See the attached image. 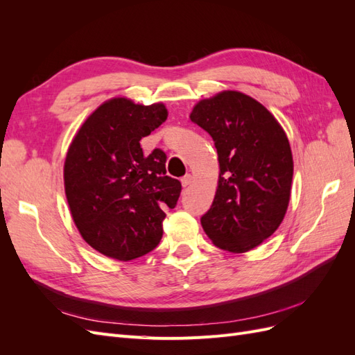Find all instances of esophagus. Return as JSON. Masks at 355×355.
<instances>
[{"mask_svg": "<svg viewBox=\"0 0 355 355\" xmlns=\"http://www.w3.org/2000/svg\"><path fill=\"white\" fill-rule=\"evenodd\" d=\"M191 184H192V176L191 175H187V176L182 178V185H184L185 188L189 187Z\"/></svg>", "mask_w": 355, "mask_h": 355, "instance_id": "esophagus-1", "label": "esophagus"}]
</instances>
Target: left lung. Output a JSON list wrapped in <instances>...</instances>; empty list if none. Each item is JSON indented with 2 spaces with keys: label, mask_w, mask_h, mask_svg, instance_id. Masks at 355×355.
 Returning <instances> with one entry per match:
<instances>
[{
  "label": "left lung",
  "mask_w": 355,
  "mask_h": 355,
  "mask_svg": "<svg viewBox=\"0 0 355 355\" xmlns=\"http://www.w3.org/2000/svg\"><path fill=\"white\" fill-rule=\"evenodd\" d=\"M189 118L214 142L219 179L201 218L213 244L245 253L277 231L290 201L293 157L286 132L262 103L223 90L200 101Z\"/></svg>",
  "instance_id": "obj_1"
}]
</instances>
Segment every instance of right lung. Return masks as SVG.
Returning <instances> with one entry per match:
<instances>
[{
	"label": "right lung",
	"instance_id": "1",
	"mask_svg": "<svg viewBox=\"0 0 355 355\" xmlns=\"http://www.w3.org/2000/svg\"><path fill=\"white\" fill-rule=\"evenodd\" d=\"M167 115L161 102L112 98L87 116L68 148L63 182L73 223L85 243L112 259L154 250L163 209H173L180 196V182L166 176V154L145 155L141 148Z\"/></svg>",
	"mask_w": 355,
	"mask_h": 355
}]
</instances>
